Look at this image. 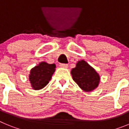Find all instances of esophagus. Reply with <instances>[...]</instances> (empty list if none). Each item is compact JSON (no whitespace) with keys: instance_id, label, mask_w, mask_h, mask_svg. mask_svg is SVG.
Instances as JSON below:
<instances>
[{"instance_id":"1","label":"esophagus","mask_w":129,"mask_h":129,"mask_svg":"<svg viewBox=\"0 0 129 129\" xmlns=\"http://www.w3.org/2000/svg\"><path fill=\"white\" fill-rule=\"evenodd\" d=\"M59 66H60V67H61V68H68V65L67 64H59Z\"/></svg>"}]
</instances>
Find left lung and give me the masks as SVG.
<instances>
[{
    "label": "left lung",
    "mask_w": 129,
    "mask_h": 129,
    "mask_svg": "<svg viewBox=\"0 0 129 129\" xmlns=\"http://www.w3.org/2000/svg\"><path fill=\"white\" fill-rule=\"evenodd\" d=\"M73 80L85 92L96 88L100 81V75L85 61H79L71 71Z\"/></svg>",
    "instance_id": "1"
}]
</instances>
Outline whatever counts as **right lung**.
<instances>
[{
  "label": "right lung",
  "mask_w": 129,
  "mask_h": 129,
  "mask_svg": "<svg viewBox=\"0 0 129 129\" xmlns=\"http://www.w3.org/2000/svg\"><path fill=\"white\" fill-rule=\"evenodd\" d=\"M55 64L40 62L30 71L29 80L31 87L34 90L42 89L48 84L55 70Z\"/></svg>",
  "instance_id": "1"
}]
</instances>
